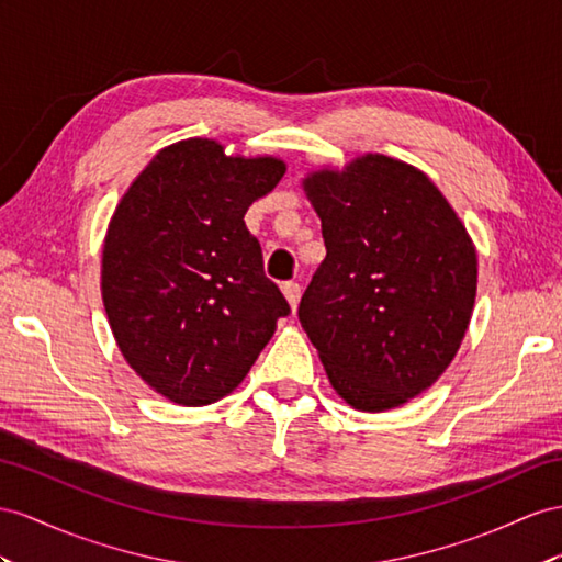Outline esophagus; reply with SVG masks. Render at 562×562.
Masks as SVG:
<instances>
[{
  "label": "esophagus",
  "mask_w": 562,
  "mask_h": 562,
  "mask_svg": "<svg viewBox=\"0 0 562 562\" xmlns=\"http://www.w3.org/2000/svg\"><path fill=\"white\" fill-rule=\"evenodd\" d=\"M282 294H284L286 301H290V308L296 311L299 299H301V286L296 282H284L282 284Z\"/></svg>",
  "instance_id": "34e87169"
}]
</instances>
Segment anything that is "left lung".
<instances>
[{
	"instance_id": "1",
	"label": "left lung",
	"mask_w": 562,
	"mask_h": 562,
	"mask_svg": "<svg viewBox=\"0 0 562 562\" xmlns=\"http://www.w3.org/2000/svg\"><path fill=\"white\" fill-rule=\"evenodd\" d=\"M327 256L299 321L356 411L406 404L451 366L477 294V251L423 170L384 154L313 170Z\"/></svg>"
}]
</instances>
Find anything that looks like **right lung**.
I'll list each match as a JSON object with an SVG mask.
<instances>
[{
	"label": "right lung",
	"instance_id": "obj_1",
	"mask_svg": "<svg viewBox=\"0 0 562 562\" xmlns=\"http://www.w3.org/2000/svg\"><path fill=\"white\" fill-rule=\"evenodd\" d=\"M284 170L276 156H227L190 137L158 151L113 213L102 254L111 333L172 404L209 406L237 390L290 315L244 225Z\"/></svg>",
	"mask_w": 562,
	"mask_h": 562
}]
</instances>
